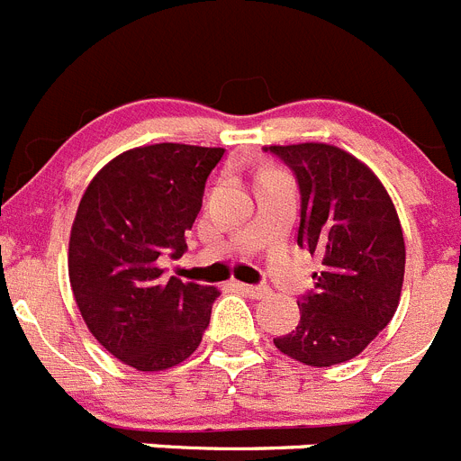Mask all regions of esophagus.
I'll list each match as a JSON object with an SVG mask.
<instances>
[{"mask_svg": "<svg viewBox=\"0 0 461 461\" xmlns=\"http://www.w3.org/2000/svg\"><path fill=\"white\" fill-rule=\"evenodd\" d=\"M238 288L242 293H247L249 297H256V300H260V297H267L270 295V286H251V284H238Z\"/></svg>", "mask_w": 461, "mask_h": 461, "instance_id": "esophagus-1", "label": "esophagus"}]
</instances>
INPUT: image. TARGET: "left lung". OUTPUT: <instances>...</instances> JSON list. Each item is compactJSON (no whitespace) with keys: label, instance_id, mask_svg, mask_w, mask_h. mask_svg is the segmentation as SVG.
<instances>
[{"label":"left lung","instance_id":"1","mask_svg":"<svg viewBox=\"0 0 461 461\" xmlns=\"http://www.w3.org/2000/svg\"><path fill=\"white\" fill-rule=\"evenodd\" d=\"M300 186L297 244L323 258L300 323L276 337L284 356L309 367L351 360L393 321L404 284V235L388 191L353 154L325 145H270Z\"/></svg>","mask_w":461,"mask_h":461}]
</instances>
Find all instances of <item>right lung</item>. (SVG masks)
<instances>
[{
    "label": "right lung",
    "mask_w": 461,
    "mask_h": 461,
    "mask_svg": "<svg viewBox=\"0 0 461 461\" xmlns=\"http://www.w3.org/2000/svg\"><path fill=\"white\" fill-rule=\"evenodd\" d=\"M221 148L158 142L96 173L68 240V279L89 332L138 372H164L198 348L214 286L166 279L158 256L180 258Z\"/></svg>",
    "instance_id": "add662e5"
}]
</instances>
